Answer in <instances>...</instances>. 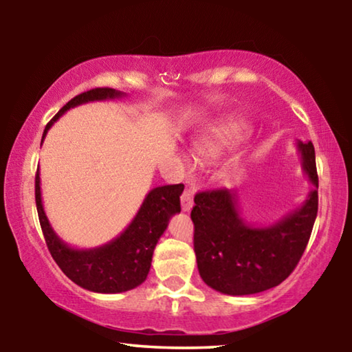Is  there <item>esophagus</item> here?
Here are the masks:
<instances>
[{
    "mask_svg": "<svg viewBox=\"0 0 352 352\" xmlns=\"http://www.w3.org/2000/svg\"><path fill=\"white\" fill-rule=\"evenodd\" d=\"M194 190L192 189H184V192L182 194V210L184 212H189L192 210V205H194Z\"/></svg>",
    "mask_w": 352,
    "mask_h": 352,
    "instance_id": "esophagus-1",
    "label": "esophagus"
}]
</instances>
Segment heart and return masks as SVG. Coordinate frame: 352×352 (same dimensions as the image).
Listing matches in <instances>:
<instances>
[{"mask_svg":"<svg viewBox=\"0 0 352 352\" xmlns=\"http://www.w3.org/2000/svg\"><path fill=\"white\" fill-rule=\"evenodd\" d=\"M250 133L252 130L245 121H241V119L226 121L211 129L199 141H195L194 152L201 162H212L243 144L248 140Z\"/></svg>","mask_w":352,"mask_h":352,"instance_id":"1","label":"heart"}]
</instances>
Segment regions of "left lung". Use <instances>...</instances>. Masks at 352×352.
<instances>
[{"mask_svg": "<svg viewBox=\"0 0 352 352\" xmlns=\"http://www.w3.org/2000/svg\"><path fill=\"white\" fill-rule=\"evenodd\" d=\"M296 148L314 189L275 223L247 222L237 190H205L194 197V252L211 289L234 296L259 294L281 284L300 262L318 211V175L312 142L298 141Z\"/></svg>", "mask_w": 352, "mask_h": 352, "instance_id": "obj_1", "label": "left lung"}]
</instances>
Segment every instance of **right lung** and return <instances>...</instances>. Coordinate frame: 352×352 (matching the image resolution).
Wrapping results in <instances>:
<instances>
[{
    "label": "right lung",
    "instance_id": "obj_1",
    "mask_svg": "<svg viewBox=\"0 0 352 352\" xmlns=\"http://www.w3.org/2000/svg\"><path fill=\"white\" fill-rule=\"evenodd\" d=\"M124 96L126 93L113 88H94L73 98L47 122L41 142L52 124L69 109L94 100H111ZM183 189L184 184L182 183L153 188L127 228L113 241L96 248L69 247L52 230L41 201L40 169L35 175V204L46 245L65 275L80 287L96 294H121L146 281L160 237L168 228L169 219L182 211L180 195Z\"/></svg>",
    "mask_w": 352,
    "mask_h": 352
}]
</instances>
